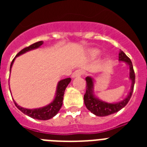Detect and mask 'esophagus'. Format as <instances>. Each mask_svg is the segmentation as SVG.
<instances>
[{"label": "esophagus", "instance_id": "esophagus-1", "mask_svg": "<svg viewBox=\"0 0 147 147\" xmlns=\"http://www.w3.org/2000/svg\"><path fill=\"white\" fill-rule=\"evenodd\" d=\"M83 74V71L81 70V69H78V70H76L74 71L73 73L71 74V77L72 78H76V77H79Z\"/></svg>", "mask_w": 147, "mask_h": 147}]
</instances>
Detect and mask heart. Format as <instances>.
<instances>
[{
    "label": "heart",
    "instance_id": "1",
    "mask_svg": "<svg viewBox=\"0 0 147 147\" xmlns=\"http://www.w3.org/2000/svg\"><path fill=\"white\" fill-rule=\"evenodd\" d=\"M99 53H100V52L98 49H93V50L91 51V55L92 56H97L98 55H99Z\"/></svg>",
    "mask_w": 147,
    "mask_h": 147
}]
</instances>
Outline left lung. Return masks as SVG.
I'll return each mask as SVG.
<instances>
[{"label": "left lung", "mask_w": 147, "mask_h": 147, "mask_svg": "<svg viewBox=\"0 0 147 147\" xmlns=\"http://www.w3.org/2000/svg\"><path fill=\"white\" fill-rule=\"evenodd\" d=\"M119 61L124 62L129 65L130 69V77L131 81V88L129 94L125 99L117 103H107L98 99L94 94V80L92 77L88 76L85 78L86 80V92L84 95V102L88 111L94 115L99 117H105L110 114H114L119 111L127 105L130 100L133 94L134 87L135 83V73L133 68V64L130 58L127 57L123 51L121 50L119 53Z\"/></svg>", "instance_id": "8db88e82"}]
</instances>
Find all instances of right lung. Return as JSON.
<instances>
[{
    "label": "right lung",
    "mask_w": 147,
    "mask_h": 147,
    "mask_svg": "<svg viewBox=\"0 0 147 147\" xmlns=\"http://www.w3.org/2000/svg\"><path fill=\"white\" fill-rule=\"evenodd\" d=\"M42 43H43L42 41L36 42L35 43H33V44L30 45V47H26V48L22 49L21 51H20L19 53L17 54V55L15 56L14 59H13L12 62L10 64V71L11 70L13 63L14 62L16 57L26 53V52H28V51L37 49L40 46H42ZM70 82H71V78H65V79H62V80H60L58 82L57 88H56V93H55L54 100L50 104H49L47 106H45V107H40V108H35V109H27V108H24V107L19 106L17 103L15 102V100H13L15 105H16V107L20 111H22L24 114H25L27 116L30 117L32 118L37 119V120H42V121L49 120V119L55 116L58 112H59V111L60 110V108H61V107H62L65 90L66 87L68 86V85L70 83Z\"/></svg>",
    "instance_id": "right-lung-1"
}]
</instances>
